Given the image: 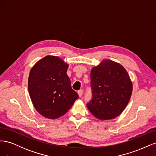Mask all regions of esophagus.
I'll return each instance as SVG.
<instances>
[{"instance_id":"esophagus-1","label":"esophagus","mask_w":156,"mask_h":156,"mask_svg":"<svg viewBox=\"0 0 156 156\" xmlns=\"http://www.w3.org/2000/svg\"><path fill=\"white\" fill-rule=\"evenodd\" d=\"M78 93V95L79 97H81L83 96V90H79L77 92Z\"/></svg>"}]
</instances>
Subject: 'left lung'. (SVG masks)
<instances>
[{
	"mask_svg": "<svg viewBox=\"0 0 156 156\" xmlns=\"http://www.w3.org/2000/svg\"><path fill=\"white\" fill-rule=\"evenodd\" d=\"M90 79L92 98L87 103L89 111L101 120L119 116L128 104L133 90L126 69L106 59L91 69Z\"/></svg>",
	"mask_w": 156,
	"mask_h": 156,
	"instance_id": "8db88e82",
	"label": "left lung"
}]
</instances>
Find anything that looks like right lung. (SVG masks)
<instances>
[{
    "mask_svg": "<svg viewBox=\"0 0 156 156\" xmlns=\"http://www.w3.org/2000/svg\"><path fill=\"white\" fill-rule=\"evenodd\" d=\"M68 66L58 56L48 55L30 70L28 88L31 101L36 110L47 119L63 116L79 98L71 87L66 73Z\"/></svg>",
    "mask_w": 156,
    "mask_h": 156,
    "instance_id": "obj_1",
    "label": "right lung"
}]
</instances>
